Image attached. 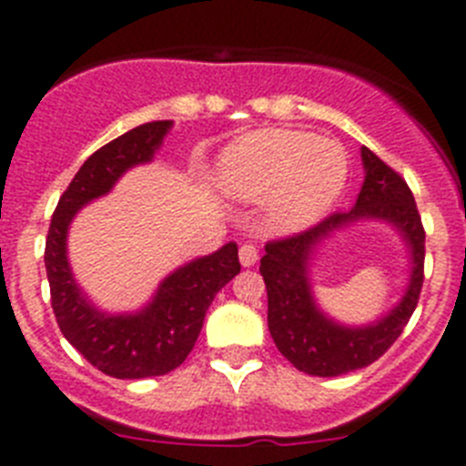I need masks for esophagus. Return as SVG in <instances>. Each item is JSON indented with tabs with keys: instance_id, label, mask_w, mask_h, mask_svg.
Instances as JSON below:
<instances>
[{
	"instance_id": "1",
	"label": "esophagus",
	"mask_w": 466,
	"mask_h": 466,
	"mask_svg": "<svg viewBox=\"0 0 466 466\" xmlns=\"http://www.w3.org/2000/svg\"><path fill=\"white\" fill-rule=\"evenodd\" d=\"M257 261H258L257 245H252V242H245V245L240 247V263L245 266V268H249V266H254Z\"/></svg>"
}]
</instances>
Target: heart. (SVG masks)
Here are the masks:
<instances>
[{
	"instance_id": "b5f03b06",
	"label": "heart",
	"mask_w": 466,
	"mask_h": 466,
	"mask_svg": "<svg viewBox=\"0 0 466 466\" xmlns=\"http://www.w3.org/2000/svg\"><path fill=\"white\" fill-rule=\"evenodd\" d=\"M233 200H268V224L291 233L319 221L343 193L348 158L339 144L291 130H258L238 139L217 170Z\"/></svg>"
}]
</instances>
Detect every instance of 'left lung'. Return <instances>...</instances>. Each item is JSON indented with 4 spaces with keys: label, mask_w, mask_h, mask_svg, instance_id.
Masks as SVG:
<instances>
[{
    "label": "left lung",
    "mask_w": 466,
    "mask_h": 466,
    "mask_svg": "<svg viewBox=\"0 0 466 466\" xmlns=\"http://www.w3.org/2000/svg\"><path fill=\"white\" fill-rule=\"evenodd\" d=\"M361 160L366 177L355 208L329 214L294 236L266 242L258 268L268 291L270 336L279 352L308 376H343L385 355L409 324L425 282V228L409 184L366 147H361ZM360 218H382L397 225L411 249L414 270L399 307L373 325L345 328L316 308L307 273L316 245L333 229Z\"/></svg>",
    "instance_id": "8db88e82"
}]
</instances>
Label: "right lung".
<instances>
[{
    "label": "right lung",
    "instance_id": "right-lung-1",
    "mask_svg": "<svg viewBox=\"0 0 466 466\" xmlns=\"http://www.w3.org/2000/svg\"><path fill=\"white\" fill-rule=\"evenodd\" d=\"M170 126L172 121L144 123L95 151L57 200L46 236L44 263L57 327L95 369L123 380L166 376L184 364L217 291L240 273L238 245L228 242L167 275L149 306L130 315L97 310L74 279L67 261L74 214L109 193L123 172L149 163Z\"/></svg>",
    "mask_w": 466,
    "mask_h": 466
}]
</instances>
